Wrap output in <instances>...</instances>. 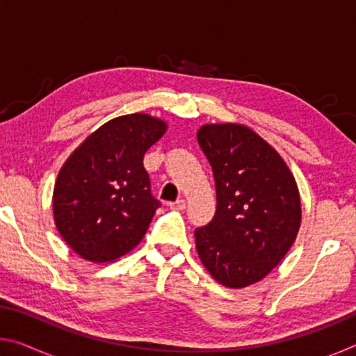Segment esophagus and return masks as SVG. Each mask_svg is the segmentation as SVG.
<instances>
[{"label":"esophagus","instance_id":"1","mask_svg":"<svg viewBox=\"0 0 356 356\" xmlns=\"http://www.w3.org/2000/svg\"><path fill=\"white\" fill-rule=\"evenodd\" d=\"M185 206H186L185 200H177L176 202H171V204H170V207L174 209V210H184Z\"/></svg>","mask_w":356,"mask_h":356}]
</instances>
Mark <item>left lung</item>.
Wrapping results in <instances>:
<instances>
[{"label":"left lung","instance_id":"8db88e82","mask_svg":"<svg viewBox=\"0 0 356 356\" xmlns=\"http://www.w3.org/2000/svg\"><path fill=\"white\" fill-rule=\"evenodd\" d=\"M197 143L216 188L215 216L195 231L197 254L220 284L251 286L272 272L297 238V182L281 155L245 125L206 124Z\"/></svg>","mask_w":356,"mask_h":356}]
</instances>
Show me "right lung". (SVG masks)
I'll return each mask as SVG.
<instances>
[{
    "label": "right lung",
    "instance_id": "1",
    "mask_svg": "<svg viewBox=\"0 0 356 356\" xmlns=\"http://www.w3.org/2000/svg\"><path fill=\"white\" fill-rule=\"evenodd\" d=\"M166 122L144 113L119 116L78 146L58 174L53 215L78 256L113 262L141 242L161 204L150 193L146 150Z\"/></svg>",
    "mask_w": 356,
    "mask_h": 356
}]
</instances>
